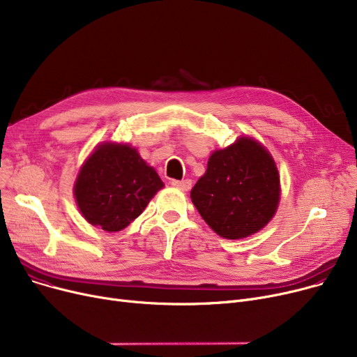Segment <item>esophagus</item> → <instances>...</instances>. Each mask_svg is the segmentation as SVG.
Listing matches in <instances>:
<instances>
[{
	"instance_id": "34e87169",
	"label": "esophagus",
	"mask_w": 357,
	"mask_h": 357,
	"mask_svg": "<svg viewBox=\"0 0 357 357\" xmlns=\"http://www.w3.org/2000/svg\"><path fill=\"white\" fill-rule=\"evenodd\" d=\"M171 185L175 186V188L181 190V191H190L191 186H192V182L190 179H183V181H171Z\"/></svg>"
}]
</instances>
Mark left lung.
Segmentation results:
<instances>
[{
    "label": "left lung",
    "mask_w": 357,
    "mask_h": 357,
    "mask_svg": "<svg viewBox=\"0 0 357 357\" xmlns=\"http://www.w3.org/2000/svg\"><path fill=\"white\" fill-rule=\"evenodd\" d=\"M205 222L224 238L264 229L279 204V175L268 150L249 137L215 150L191 191Z\"/></svg>",
    "instance_id": "1"
}]
</instances>
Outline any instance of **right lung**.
Here are the masks:
<instances>
[{"instance_id":"1","label":"right lung","mask_w":357,"mask_h":357,"mask_svg":"<svg viewBox=\"0 0 357 357\" xmlns=\"http://www.w3.org/2000/svg\"><path fill=\"white\" fill-rule=\"evenodd\" d=\"M162 188L159 175L135 147L104 143L81 167L73 190L86 221L112 233L137 218Z\"/></svg>"}]
</instances>
